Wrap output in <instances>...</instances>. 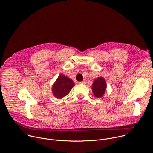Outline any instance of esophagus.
I'll list each match as a JSON object with an SVG mask.
<instances>
[{
	"label": "esophagus",
	"mask_w": 153,
	"mask_h": 153,
	"mask_svg": "<svg viewBox=\"0 0 153 153\" xmlns=\"http://www.w3.org/2000/svg\"><path fill=\"white\" fill-rule=\"evenodd\" d=\"M85 83H86V80H83V81L79 82V83H80V84H85Z\"/></svg>",
	"instance_id": "34e87169"
}]
</instances>
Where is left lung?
Here are the masks:
<instances>
[{"instance_id": "8db88e82", "label": "left lung", "mask_w": 153, "mask_h": 153, "mask_svg": "<svg viewBox=\"0 0 153 153\" xmlns=\"http://www.w3.org/2000/svg\"><path fill=\"white\" fill-rule=\"evenodd\" d=\"M106 82L103 77L95 79L92 85V91L96 97H102L106 90Z\"/></svg>"}]
</instances>
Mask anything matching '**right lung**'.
Returning a JSON list of instances; mask_svg holds the SVG:
<instances>
[{"mask_svg": "<svg viewBox=\"0 0 153 153\" xmlns=\"http://www.w3.org/2000/svg\"><path fill=\"white\" fill-rule=\"evenodd\" d=\"M74 86V82L67 76L60 74L53 83L52 91L55 97L62 98L68 94Z\"/></svg>", "mask_w": 153, "mask_h": 153, "instance_id": "obj_1", "label": "right lung"}]
</instances>
